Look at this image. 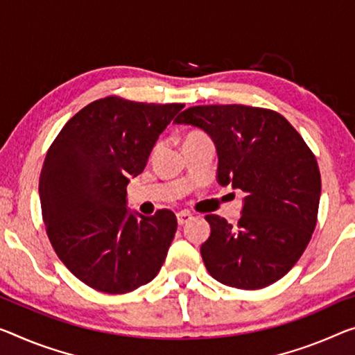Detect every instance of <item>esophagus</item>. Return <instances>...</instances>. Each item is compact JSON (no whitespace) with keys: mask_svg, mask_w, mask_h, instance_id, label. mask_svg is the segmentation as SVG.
Returning a JSON list of instances; mask_svg holds the SVG:
<instances>
[{"mask_svg":"<svg viewBox=\"0 0 355 355\" xmlns=\"http://www.w3.org/2000/svg\"><path fill=\"white\" fill-rule=\"evenodd\" d=\"M176 217H178V222H179V225H184V223H187L190 219H192L193 216L190 214L189 211H181V212H178Z\"/></svg>","mask_w":355,"mask_h":355,"instance_id":"1","label":"esophagus"}]
</instances>
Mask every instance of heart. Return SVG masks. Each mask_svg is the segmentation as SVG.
<instances>
[{"instance_id": "b5f03b06", "label": "heart", "mask_w": 355, "mask_h": 355, "mask_svg": "<svg viewBox=\"0 0 355 355\" xmlns=\"http://www.w3.org/2000/svg\"><path fill=\"white\" fill-rule=\"evenodd\" d=\"M193 136H200V133H190L187 138H193Z\"/></svg>"}]
</instances>
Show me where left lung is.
<instances>
[{
    "instance_id": "obj_1",
    "label": "left lung",
    "mask_w": 355,
    "mask_h": 355,
    "mask_svg": "<svg viewBox=\"0 0 355 355\" xmlns=\"http://www.w3.org/2000/svg\"><path fill=\"white\" fill-rule=\"evenodd\" d=\"M174 122L205 130L219 157L217 182L246 192L234 225L206 216L211 234L200 249L206 270L243 291L279 281L302 257L318 222L320 173L314 154L271 109L193 106Z\"/></svg>"
}]
</instances>
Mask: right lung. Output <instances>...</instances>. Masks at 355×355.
Instances as JSON below:
<instances>
[{"label": "right lung", "mask_w": 355, "mask_h": 355, "mask_svg": "<svg viewBox=\"0 0 355 355\" xmlns=\"http://www.w3.org/2000/svg\"><path fill=\"white\" fill-rule=\"evenodd\" d=\"M182 107L101 98L71 117L49 147L40 178L47 236L64 266L95 291L132 292L166 259L176 216L130 212L127 185Z\"/></svg>", "instance_id": "obj_1"}]
</instances>
